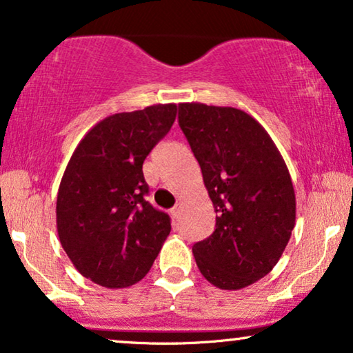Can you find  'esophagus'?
<instances>
[{"label": "esophagus", "instance_id": "34e87169", "mask_svg": "<svg viewBox=\"0 0 353 353\" xmlns=\"http://www.w3.org/2000/svg\"><path fill=\"white\" fill-rule=\"evenodd\" d=\"M179 210H181V203H176V206H172L171 208L172 218H177V216H179Z\"/></svg>", "mask_w": 353, "mask_h": 353}]
</instances>
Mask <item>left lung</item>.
Here are the masks:
<instances>
[{
    "label": "left lung",
    "mask_w": 353,
    "mask_h": 353,
    "mask_svg": "<svg viewBox=\"0 0 353 353\" xmlns=\"http://www.w3.org/2000/svg\"><path fill=\"white\" fill-rule=\"evenodd\" d=\"M179 125L203 174L216 229L192 247L203 278L239 290L279 261L295 225L289 169L270 134L245 111L181 103Z\"/></svg>",
    "instance_id": "obj_1"
}]
</instances>
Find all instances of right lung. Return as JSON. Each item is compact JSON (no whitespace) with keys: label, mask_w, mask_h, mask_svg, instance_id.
I'll list each match as a JSON object with an SVG mask.
<instances>
[{"label":"right lung","mask_w":353,"mask_h":353,"mask_svg":"<svg viewBox=\"0 0 353 353\" xmlns=\"http://www.w3.org/2000/svg\"><path fill=\"white\" fill-rule=\"evenodd\" d=\"M177 106L153 105L108 116L74 150L56 200V228L83 278L129 288L152 268L171 219L145 200L143 161L172 128Z\"/></svg>","instance_id":"right-lung-1"}]
</instances>
